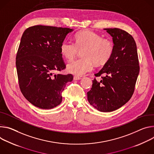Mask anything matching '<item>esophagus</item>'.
<instances>
[{
    "label": "esophagus",
    "instance_id": "1",
    "mask_svg": "<svg viewBox=\"0 0 154 154\" xmlns=\"http://www.w3.org/2000/svg\"><path fill=\"white\" fill-rule=\"evenodd\" d=\"M81 79V78L80 77L78 76H75L73 77V79L75 80V81H76V80H79V79Z\"/></svg>",
    "mask_w": 154,
    "mask_h": 154
}]
</instances>
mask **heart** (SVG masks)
I'll list each match as a JSON object with an SVG mask.
<instances>
[{
  "instance_id": "obj_1",
  "label": "heart",
  "mask_w": 154,
  "mask_h": 154,
  "mask_svg": "<svg viewBox=\"0 0 154 154\" xmlns=\"http://www.w3.org/2000/svg\"><path fill=\"white\" fill-rule=\"evenodd\" d=\"M75 43L65 40L60 45V52L69 61L73 60L82 51V58L77 59L67 66V70L77 76H83L94 69V62L98 65L106 63L112 57L114 45L113 42L103 38L100 34L91 30H83L75 35Z\"/></svg>"
}]
</instances>
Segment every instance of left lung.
Here are the masks:
<instances>
[{"instance_id": "8db88e82", "label": "left lung", "mask_w": 154, "mask_h": 154, "mask_svg": "<svg viewBox=\"0 0 154 154\" xmlns=\"http://www.w3.org/2000/svg\"><path fill=\"white\" fill-rule=\"evenodd\" d=\"M112 37L114 53L102 69L94 75L92 86L87 94L89 103L101 112L115 111L132 97L140 72L135 41L130 33L117 29H105ZM103 74L104 76H101Z\"/></svg>"}]
</instances>
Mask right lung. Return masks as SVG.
Wrapping results in <instances>:
<instances>
[{
	"label": "right lung",
	"mask_w": 154,
	"mask_h": 154,
	"mask_svg": "<svg viewBox=\"0 0 154 154\" xmlns=\"http://www.w3.org/2000/svg\"><path fill=\"white\" fill-rule=\"evenodd\" d=\"M72 31L66 27L37 25L24 32L16 66L20 90L33 105L51 109L62 102V91L73 76L54 72L66 68L60 45Z\"/></svg>",
	"instance_id": "obj_1"
}]
</instances>
